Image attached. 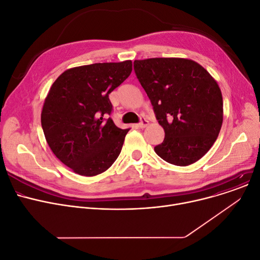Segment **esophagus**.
Instances as JSON below:
<instances>
[{
	"label": "esophagus",
	"mask_w": 260,
	"mask_h": 260,
	"mask_svg": "<svg viewBox=\"0 0 260 260\" xmlns=\"http://www.w3.org/2000/svg\"><path fill=\"white\" fill-rule=\"evenodd\" d=\"M148 125H149V121H148L146 118H142L141 123L139 124V127L142 128V129H144V128H146Z\"/></svg>",
	"instance_id": "34e87169"
}]
</instances>
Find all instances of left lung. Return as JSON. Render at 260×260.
<instances>
[{"instance_id":"obj_1","label":"left lung","mask_w":260,"mask_h":260,"mask_svg":"<svg viewBox=\"0 0 260 260\" xmlns=\"http://www.w3.org/2000/svg\"><path fill=\"white\" fill-rule=\"evenodd\" d=\"M134 71L165 130V140L154 147L155 153L180 167L201 159L222 125L217 82L202 65L181 57L135 59Z\"/></svg>"}]
</instances>
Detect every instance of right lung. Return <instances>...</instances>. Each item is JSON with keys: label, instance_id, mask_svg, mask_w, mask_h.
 <instances>
[{"label": "right lung", "instance_id": "right-lung-1", "mask_svg": "<svg viewBox=\"0 0 260 260\" xmlns=\"http://www.w3.org/2000/svg\"><path fill=\"white\" fill-rule=\"evenodd\" d=\"M132 71L130 59L67 69L52 84L41 114L53 154L83 176L108 170L118 157L130 129L116 127L109 94Z\"/></svg>", "mask_w": 260, "mask_h": 260}]
</instances>
